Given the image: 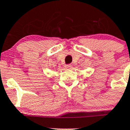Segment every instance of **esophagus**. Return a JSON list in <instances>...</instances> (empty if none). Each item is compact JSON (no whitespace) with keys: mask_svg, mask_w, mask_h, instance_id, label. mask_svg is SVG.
<instances>
[{"mask_svg":"<svg viewBox=\"0 0 130 130\" xmlns=\"http://www.w3.org/2000/svg\"><path fill=\"white\" fill-rule=\"evenodd\" d=\"M65 68H66V69H67V70L71 69L72 68V65H70V64H68V65H66V66H65Z\"/></svg>","mask_w":130,"mask_h":130,"instance_id":"1","label":"esophagus"}]
</instances>
